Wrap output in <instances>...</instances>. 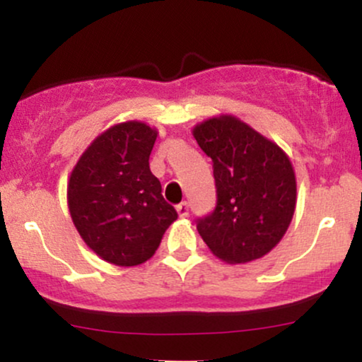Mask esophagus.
I'll return each mask as SVG.
<instances>
[{"label": "esophagus", "instance_id": "1", "mask_svg": "<svg viewBox=\"0 0 362 362\" xmlns=\"http://www.w3.org/2000/svg\"><path fill=\"white\" fill-rule=\"evenodd\" d=\"M177 213L180 218H187V216H189V204H187V202H180V204L177 206Z\"/></svg>", "mask_w": 362, "mask_h": 362}]
</instances>
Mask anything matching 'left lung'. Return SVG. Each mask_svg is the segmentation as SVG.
I'll return each instance as SVG.
<instances>
[{
    "label": "left lung",
    "instance_id": "1",
    "mask_svg": "<svg viewBox=\"0 0 362 362\" xmlns=\"http://www.w3.org/2000/svg\"><path fill=\"white\" fill-rule=\"evenodd\" d=\"M213 160L216 209L197 219L209 250L228 264L267 255L288 231L296 209V175L289 156L235 115H218L192 129Z\"/></svg>",
    "mask_w": 362,
    "mask_h": 362
}]
</instances>
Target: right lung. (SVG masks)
I'll return each mask as SVG.
<instances>
[{
    "instance_id": "add662e5",
    "label": "right lung",
    "mask_w": 362,
    "mask_h": 362,
    "mask_svg": "<svg viewBox=\"0 0 362 362\" xmlns=\"http://www.w3.org/2000/svg\"><path fill=\"white\" fill-rule=\"evenodd\" d=\"M158 131L139 120L115 124L97 136L74 165L68 207L83 242L120 267L155 255L177 211L149 170Z\"/></svg>"
}]
</instances>
